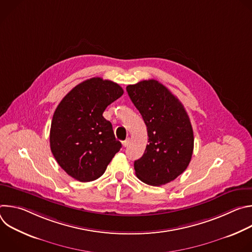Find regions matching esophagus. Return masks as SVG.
I'll use <instances>...</instances> for the list:
<instances>
[{
  "label": "esophagus",
  "mask_w": 252,
  "mask_h": 252,
  "mask_svg": "<svg viewBox=\"0 0 252 252\" xmlns=\"http://www.w3.org/2000/svg\"><path fill=\"white\" fill-rule=\"evenodd\" d=\"M128 143H129V138H126V140L123 141V146H124L125 148H126V147L128 146Z\"/></svg>",
  "instance_id": "esophagus-1"
}]
</instances>
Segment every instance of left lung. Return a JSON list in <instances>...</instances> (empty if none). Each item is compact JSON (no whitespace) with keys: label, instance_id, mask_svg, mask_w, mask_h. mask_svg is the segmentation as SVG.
Wrapping results in <instances>:
<instances>
[{"label":"left lung","instance_id":"1","mask_svg":"<svg viewBox=\"0 0 252 252\" xmlns=\"http://www.w3.org/2000/svg\"><path fill=\"white\" fill-rule=\"evenodd\" d=\"M126 92L148 129L149 145L134 161L142 183L168 184L189 166L193 152V130L183 103L156 80L128 85Z\"/></svg>","mask_w":252,"mask_h":252}]
</instances>
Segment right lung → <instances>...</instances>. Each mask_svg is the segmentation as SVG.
I'll return each instance as SVG.
<instances>
[{
    "mask_svg": "<svg viewBox=\"0 0 252 252\" xmlns=\"http://www.w3.org/2000/svg\"><path fill=\"white\" fill-rule=\"evenodd\" d=\"M123 94L118 84L92 78L76 86L57 106L51 151L59 165L77 181L88 183L101 176L121 150L112 124L102 114Z\"/></svg>",
    "mask_w": 252,
    "mask_h": 252,
    "instance_id": "obj_1",
    "label": "right lung"
}]
</instances>
